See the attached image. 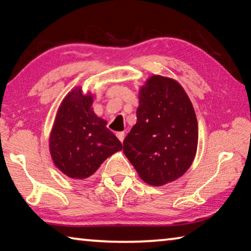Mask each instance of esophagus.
<instances>
[{
    "label": "esophagus",
    "mask_w": 251,
    "mask_h": 251,
    "mask_svg": "<svg viewBox=\"0 0 251 251\" xmlns=\"http://www.w3.org/2000/svg\"><path fill=\"white\" fill-rule=\"evenodd\" d=\"M116 136H117L118 139H120L122 143L124 142V138H125V133H124V131H118V133L116 134Z\"/></svg>",
    "instance_id": "esophagus-1"
}]
</instances>
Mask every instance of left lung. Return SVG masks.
<instances>
[{"label":"left lung","mask_w":251,"mask_h":251,"mask_svg":"<svg viewBox=\"0 0 251 251\" xmlns=\"http://www.w3.org/2000/svg\"><path fill=\"white\" fill-rule=\"evenodd\" d=\"M137 122L124 139V154L148 185L161 186L192 166L198 123L188 95L177 80L152 75L139 88Z\"/></svg>","instance_id":"1"}]
</instances>
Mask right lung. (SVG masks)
<instances>
[{"label": "right lung", "mask_w": 251, "mask_h": 251, "mask_svg": "<svg viewBox=\"0 0 251 251\" xmlns=\"http://www.w3.org/2000/svg\"><path fill=\"white\" fill-rule=\"evenodd\" d=\"M94 96L75 87L57 109L50 134V152L59 171L73 179L92 176L107 157L123 145L110 131L107 122L92 108Z\"/></svg>", "instance_id": "obj_1"}]
</instances>
